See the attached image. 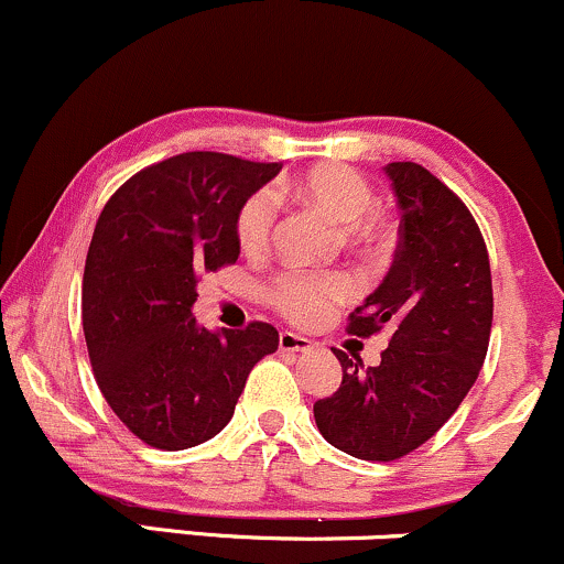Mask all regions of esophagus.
<instances>
[{
	"instance_id": "34e87169",
	"label": "esophagus",
	"mask_w": 564,
	"mask_h": 564,
	"mask_svg": "<svg viewBox=\"0 0 564 564\" xmlns=\"http://www.w3.org/2000/svg\"><path fill=\"white\" fill-rule=\"evenodd\" d=\"M278 348L283 352H311L313 343L307 337H302V334L281 332V337H278Z\"/></svg>"
}]
</instances>
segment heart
<instances>
[{
  "label": "heart",
  "instance_id": "heart-1",
  "mask_svg": "<svg viewBox=\"0 0 564 564\" xmlns=\"http://www.w3.org/2000/svg\"><path fill=\"white\" fill-rule=\"evenodd\" d=\"M289 192L296 200L324 212L337 225L352 227L356 235H372L377 230L375 189L350 165H315L289 182ZM272 225H275V200L270 192H253L238 208V219H235L240 249L246 253H262L270 246ZM352 294H356V281L348 272L286 270L272 278L268 286L270 305L300 326H315L326 321L334 307L350 300Z\"/></svg>",
  "mask_w": 564,
  "mask_h": 564
}]
</instances>
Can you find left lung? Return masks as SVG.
<instances>
[{"mask_svg":"<svg viewBox=\"0 0 564 564\" xmlns=\"http://www.w3.org/2000/svg\"><path fill=\"white\" fill-rule=\"evenodd\" d=\"M401 208L399 246L380 286L350 313L348 332L391 343L377 367L334 350L343 382L315 401L321 436L358 460H399L453 417L485 364L492 278L466 203L417 163H388Z\"/></svg>","mask_w":564,"mask_h":564,"instance_id":"8db88e82","label":"left lung"}]
</instances>
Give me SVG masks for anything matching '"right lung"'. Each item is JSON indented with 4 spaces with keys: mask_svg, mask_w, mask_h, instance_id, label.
<instances>
[{
    "mask_svg": "<svg viewBox=\"0 0 564 564\" xmlns=\"http://www.w3.org/2000/svg\"><path fill=\"white\" fill-rule=\"evenodd\" d=\"M281 171L221 152H184L128 178L93 230L83 329L98 388L144 444L195 447L230 423L246 377L278 350L275 326L208 332L197 281L238 262L235 219Z\"/></svg>",
    "mask_w": 564,
    "mask_h": 564,
    "instance_id": "add662e5",
    "label": "right lung"
}]
</instances>
